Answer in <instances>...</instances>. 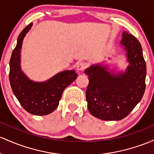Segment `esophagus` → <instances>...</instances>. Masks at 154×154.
Instances as JSON below:
<instances>
[{
  "label": "esophagus",
  "mask_w": 154,
  "mask_h": 154,
  "mask_svg": "<svg viewBox=\"0 0 154 154\" xmlns=\"http://www.w3.org/2000/svg\"><path fill=\"white\" fill-rule=\"evenodd\" d=\"M76 68L79 70H84V69L86 68V64L84 63V62H79V63H77Z\"/></svg>",
  "instance_id": "1"
}]
</instances>
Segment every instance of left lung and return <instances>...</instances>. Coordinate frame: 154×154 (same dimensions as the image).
<instances>
[{
	"label": "left lung",
	"instance_id": "8db88e82",
	"mask_svg": "<svg viewBox=\"0 0 154 154\" xmlns=\"http://www.w3.org/2000/svg\"><path fill=\"white\" fill-rule=\"evenodd\" d=\"M121 44L127 51L129 65L124 73L114 75L105 66L92 65L86 69L89 85L86 92L91 115L104 121L122 120L142 99L146 89V64L138 40L127 32Z\"/></svg>",
	"mask_w": 154,
	"mask_h": 154
}]
</instances>
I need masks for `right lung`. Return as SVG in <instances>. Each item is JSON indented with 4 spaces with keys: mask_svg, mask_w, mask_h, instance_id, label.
Masks as SVG:
<instances>
[{
    "mask_svg": "<svg viewBox=\"0 0 154 154\" xmlns=\"http://www.w3.org/2000/svg\"><path fill=\"white\" fill-rule=\"evenodd\" d=\"M32 27L29 24L20 32L16 47L10 59L9 81L12 91L26 111L33 115L44 116L57 108L64 89L76 79L74 70H65L45 82L30 81L20 68V51L22 41Z\"/></svg>",
    "mask_w": 154,
    "mask_h": 154,
    "instance_id": "right-lung-1",
    "label": "right lung"
}]
</instances>
